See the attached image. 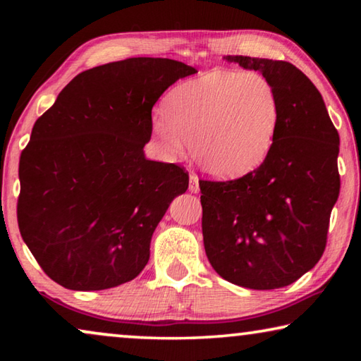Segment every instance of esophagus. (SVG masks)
<instances>
[{
    "label": "esophagus",
    "instance_id": "obj_1",
    "mask_svg": "<svg viewBox=\"0 0 361 361\" xmlns=\"http://www.w3.org/2000/svg\"><path fill=\"white\" fill-rule=\"evenodd\" d=\"M189 191L199 192V176L195 173L189 175Z\"/></svg>",
    "mask_w": 361,
    "mask_h": 361
}]
</instances>
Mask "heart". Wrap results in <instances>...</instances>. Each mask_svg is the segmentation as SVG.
Listing matches in <instances>:
<instances>
[{"label": "heart", "instance_id": "obj_1", "mask_svg": "<svg viewBox=\"0 0 361 361\" xmlns=\"http://www.w3.org/2000/svg\"><path fill=\"white\" fill-rule=\"evenodd\" d=\"M152 130L167 156L189 143L207 173L231 178L264 162L276 142L280 102L269 79L255 71H213L170 94Z\"/></svg>", "mask_w": 361, "mask_h": 361}]
</instances>
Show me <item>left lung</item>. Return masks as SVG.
I'll list each match as a JSON object with an SVG mask.
<instances>
[{
    "mask_svg": "<svg viewBox=\"0 0 361 361\" xmlns=\"http://www.w3.org/2000/svg\"><path fill=\"white\" fill-rule=\"evenodd\" d=\"M259 71L280 102L276 142L261 166L231 181L200 180L207 258L252 290L290 285L322 258L338 200L339 133L312 81L283 60L226 56Z\"/></svg>",
    "mask_w": 361,
    "mask_h": 361,
    "instance_id": "obj_1",
    "label": "left lung"
}]
</instances>
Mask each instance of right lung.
<instances>
[{
    "label": "right lung",
    "mask_w": 361,
    "mask_h": 361,
    "mask_svg": "<svg viewBox=\"0 0 361 361\" xmlns=\"http://www.w3.org/2000/svg\"><path fill=\"white\" fill-rule=\"evenodd\" d=\"M197 70L135 57L79 73L35 122L19 162L17 221L54 282L76 291L135 279L152 232L189 176L148 161L154 103Z\"/></svg>",
    "instance_id": "obj_1"
}]
</instances>
